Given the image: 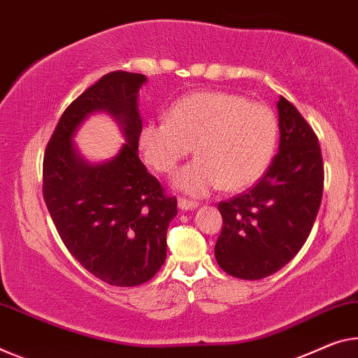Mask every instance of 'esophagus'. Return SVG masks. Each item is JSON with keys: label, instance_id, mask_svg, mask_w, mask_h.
<instances>
[{"label": "esophagus", "instance_id": "1", "mask_svg": "<svg viewBox=\"0 0 358 358\" xmlns=\"http://www.w3.org/2000/svg\"><path fill=\"white\" fill-rule=\"evenodd\" d=\"M178 206H179V210H182V211H190V210H196L198 203L187 200V198H179Z\"/></svg>", "mask_w": 358, "mask_h": 358}]
</instances>
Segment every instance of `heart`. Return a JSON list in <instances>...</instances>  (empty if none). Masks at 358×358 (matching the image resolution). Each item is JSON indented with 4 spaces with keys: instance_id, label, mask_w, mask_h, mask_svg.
Returning <instances> with one entry per match:
<instances>
[{
    "instance_id": "obj_1",
    "label": "heart",
    "mask_w": 358,
    "mask_h": 358,
    "mask_svg": "<svg viewBox=\"0 0 358 358\" xmlns=\"http://www.w3.org/2000/svg\"><path fill=\"white\" fill-rule=\"evenodd\" d=\"M278 141L277 117L267 106L225 91H198L176 101L168 122L141 128L139 150L148 166L173 173L192 152L196 158L173 176L176 190L206 196L236 192L262 178Z\"/></svg>"
}]
</instances>
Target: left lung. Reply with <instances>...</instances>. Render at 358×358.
I'll list each match as a JSON object with an SVG mask.
<instances>
[{
  "label": "left lung",
  "instance_id": "8db88e82",
  "mask_svg": "<svg viewBox=\"0 0 358 358\" xmlns=\"http://www.w3.org/2000/svg\"><path fill=\"white\" fill-rule=\"evenodd\" d=\"M278 153L246 194L221 201L222 230L214 246L219 267L241 280L268 277L293 259L315 222L323 162L315 133L293 103L277 102Z\"/></svg>",
  "mask_w": 358,
  "mask_h": 358
}]
</instances>
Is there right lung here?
<instances>
[{
  "label": "right lung",
  "instance_id": "obj_1",
  "mask_svg": "<svg viewBox=\"0 0 358 358\" xmlns=\"http://www.w3.org/2000/svg\"><path fill=\"white\" fill-rule=\"evenodd\" d=\"M147 76L112 71L75 99L60 117L43 163V195L71 256L113 287H137L166 261V232L178 214L176 196L139 160V91ZM107 113L125 144L117 155L92 164L74 136L85 120Z\"/></svg>",
  "mask_w": 358,
  "mask_h": 358
}]
</instances>
